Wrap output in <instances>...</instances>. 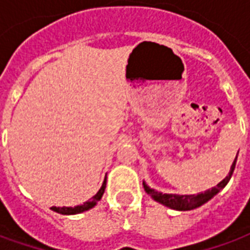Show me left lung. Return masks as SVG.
Wrapping results in <instances>:
<instances>
[{"instance_id":"8db88e82","label":"left lung","mask_w":250,"mask_h":250,"mask_svg":"<svg viewBox=\"0 0 250 250\" xmlns=\"http://www.w3.org/2000/svg\"><path fill=\"white\" fill-rule=\"evenodd\" d=\"M236 161L237 157L234 159V162L231 165L230 171L228 174V177L225 179H222L220 184L214 186V188H209V190H206L205 193H199V194H193V195H178V194H162L157 191V190H154V188H148L145 182H143V188L146 190V193L148 195H151L152 198L155 199L157 202L159 204L165 205V206H167L170 209L174 210H193L195 208H199L201 205L206 204L209 199H211L214 197L215 194L220 193V190L225 188L226 184L229 182V179L231 178V174L234 171V167H236Z\"/></svg>"}]
</instances>
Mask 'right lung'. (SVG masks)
Masks as SVG:
<instances>
[{
  "label": "right lung",
  "instance_id": "right-lung-1",
  "mask_svg": "<svg viewBox=\"0 0 250 250\" xmlns=\"http://www.w3.org/2000/svg\"><path fill=\"white\" fill-rule=\"evenodd\" d=\"M105 181H107V179L104 178L103 185H102V188H99L98 193L95 194L91 199H88L87 202H84L83 205H77L75 208H56V206H52L51 209L53 210V211H56V213H60V214L64 215L79 214V213H83V211H87V210L92 209L93 206L98 204L99 201L102 199V197H103L104 190H105Z\"/></svg>",
  "mask_w": 250,
  "mask_h": 250
}]
</instances>
